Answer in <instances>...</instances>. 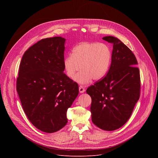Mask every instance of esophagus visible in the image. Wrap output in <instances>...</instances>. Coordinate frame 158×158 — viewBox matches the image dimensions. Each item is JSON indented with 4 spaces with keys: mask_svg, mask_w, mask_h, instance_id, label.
Wrapping results in <instances>:
<instances>
[{
    "mask_svg": "<svg viewBox=\"0 0 158 158\" xmlns=\"http://www.w3.org/2000/svg\"><path fill=\"white\" fill-rule=\"evenodd\" d=\"M79 93H84L85 92V88L83 86H82V85H81L79 87Z\"/></svg>",
    "mask_w": 158,
    "mask_h": 158,
    "instance_id": "1",
    "label": "esophagus"
}]
</instances>
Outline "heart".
Wrapping results in <instances>:
<instances>
[{
	"label": "heart",
	"mask_w": 158,
	"mask_h": 158,
	"mask_svg": "<svg viewBox=\"0 0 158 158\" xmlns=\"http://www.w3.org/2000/svg\"><path fill=\"white\" fill-rule=\"evenodd\" d=\"M112 53L106 44L99 42H82L74 47L72 55L63 61L66 75L79 84H87L93 79L99 81L107 74L111 62Z\"/></svg>",
	"instance_id": "obj_1"
}]
</instances>
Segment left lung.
Segmentation results:
<instances>
[{"instance_id": "obj_1", "label": "left lung", "mask_w": 158, "mask_h": 158, "mask_svg": "<svg viewBox=\"0 0 158 158\" xmlns=\"http://www.w3.org/2000/svg\"><path fill=\"white\" fill-rule=\"evenodd\" d=\"M113 44L111 64L107 75L87 89L91 97L93 123L105 131H114L129 119L140 96V74L132 52L119 39L105 36Z\"/></svg>"}]
</instances>
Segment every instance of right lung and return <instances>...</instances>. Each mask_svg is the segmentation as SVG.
I'll list each match as a JSON object with an SVG mask.
<instances>
[{"mask_svg": "<svg viewBox=\"0 0 158 158\" xmlns=\"http://www.w3.org/2000/svg\"><path fill=\"white\" fill-rule=\"evenodd\" d=\"M65 39H44L22 57L17 91L24 111L41 131L52 133L64 127L67 111L79 94L77 84L64 73Z\"/></svg>", "mask_w": 158, "mask_h": 158, "instance_id": "right-lung-1", "label": "right lung"}]
</instances>
